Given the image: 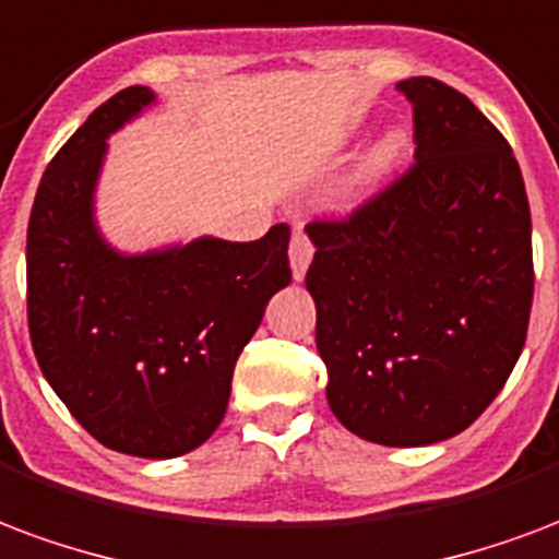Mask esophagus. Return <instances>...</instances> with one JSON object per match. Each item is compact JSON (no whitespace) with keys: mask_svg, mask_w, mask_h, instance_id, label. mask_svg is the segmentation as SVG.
Here are the masks:
<instances>
[{"mask_svg":"<svg viewBox=\"0 0 559 559\" xmlns=\"http://www.w3.org/2000/svg\"><path fill=\"white\" fill-rule=\"evenodd\" d=\"M311 258H313L311 237H308V234H305L301 227H296V230H293V239H290L293 278H296V281L305 278V272H308V266H311Z\"/></svg>","mask_w":559,"mask_h":559,"instance_id":"esophagus-1","label":"esophagus"}]
</instances>
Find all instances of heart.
<instances>
[{
  "mask_svg": "<svg viewBox=\"0 0 559 559\" xmlns=\"http://www.w3.org/2000/svg\"><path fill=\"white\" fill-rule=\"evenodd\" d=\"M408 153V135L403 130H388L379 142L370 147V153L364 156L361 171L355 177L353 198H361L367 192H373L376 186L384 183L388 177L394 175L396 165L406 159Z\"/></svg>",
  "mask_w": 559,
  "mask_h": 559,
  "instance_id": "b5f03b06",
  "label": "heart"
}]
</instances>
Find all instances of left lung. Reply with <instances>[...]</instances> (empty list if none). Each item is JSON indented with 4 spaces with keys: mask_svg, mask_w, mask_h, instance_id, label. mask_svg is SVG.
<instances>
[{
    "mask_svg": "<svg viewBox=\"0 0 559 559\" xmlns=\"http://www.w3.org/2000/svg\"><path fill=\"white\" fill-rule=\"evenodd\" d=\"M415 163L308 225L325 396L355 436L420 448L477 420L510 379L533 305L531 204L510 142L432 76L396 82Z\"/></svg>",
    "mask_w": 559,
    "mask_h": 559,
    "instance_id": "1",
    "label": "left lung"
}]
</instances>
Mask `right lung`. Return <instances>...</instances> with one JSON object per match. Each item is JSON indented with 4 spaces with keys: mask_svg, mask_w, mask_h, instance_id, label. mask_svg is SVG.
<instances>
[{
    "mask_svg": "<svg viewBox=\"0 0 559 559\" xmlns=\"http://www.w3.org/2000/svg\"><path fill=\"white\" fill-rule=\"evenodd\" d=\"M153 100L118 91L61 144L26 234L28 337L70 415L100 444L183 456L216 432L242 346L293 278L290 227L254 242L195 239L123 258L94 227L106 139Z\"/></svg>",
    "mask_w": 559,
    "mask_h": 559,
    "instance_id": "1",
    "label": "right lung"
}]
</instances>
